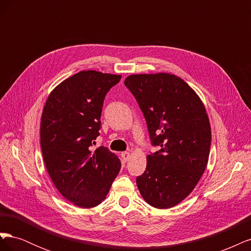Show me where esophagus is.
Wrapping results in <instances>:
<instances>
[{
  "label": "esophagus",
  "instance_id": "obj_1",
  "mask_svg": "<svg viewBox=\"0 0 251 251\" xmlns=\"http://www.w3.org/2000/svg\"><path fill=\"white\" fill-rule=\"evenodd\" d=\"M130 157H131V154L128 153V151H124V153H121V158H123V160L125 162L128 161V159H130Z\"/></svg>",
  "mask_w": 251,
  "mask_h": 251
}]
</instances>
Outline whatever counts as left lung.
I'll use <instances>...</instances> for the list:
<instances>
[{
  "label": "left lung",
  "mask_w": 251,
  "mask_h": 251,
  "mask_svg": "<svg viewBox=\"0 0 251 251\" xmlns=\"http://www.w3.org/2000/svg\"><path fill=\"white\" fill-rule=\"evenodd\" d=\"M126 87L138 101L150 137L161 149L147 156L136 179L151 206H176L193 192L207 166L211 128L206 109L187 83L170 73L132 74Z\"/></svg>",
  "instance_id": "8db88e82"
}]
</instances>
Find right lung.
Segmentation results:
<instances>
[{"label":"right lung","instance_id":"obj_1","mask_svg":"<svg viewBox=\"0 0 251 251\" xmlns=\"http://www.w3.org/2000/svg\"><path fill=\"white\" fill-rule=\"evenodd\" d=\"M121 75L80 71L51 91L41 120V147L47 172L59 194L81 208L107 197L121 163L104 147L90 150L100 130L104 96Z\"/></svg>","mask_w":251,"mask_h":251}]
</instances>
